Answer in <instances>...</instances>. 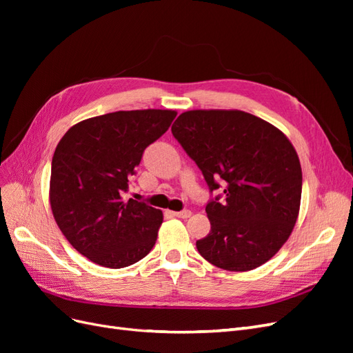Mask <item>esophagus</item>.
Instances as JSON below:
<instances>
[{
	"mask_svg": "<svg viewBox=\"0 0 353 353\" xmlns=\"http://www.w3.org/2000/svg\"><path fill=\"white\" fill-rule=\"evenodd\" d=\"M174 216L176 218H190L191 216V212L190 210H181V212H172Z\"/></svg>",
	"mask_w": 353,
	"mask_h": 353,
	"instance_id": "1",
	"label": "esophagus"
}]
</instances>
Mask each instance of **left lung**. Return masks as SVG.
I'll list each match as a JSON object with an SVG mask.
<instances>
[{
	"instance_id": "left-lung-1",
	"label": "left lung",
	"mask_w": 353,
	"mask_h": 353,
	"mask_svg": "<svg viewBox=\"0 0 353 353\" xmlns=\"http://www.w3.org/2000/svg\"><path fill=\"white\" fill-rule=\"evenodd\" d=\"M172 134L194 160L209 190L210 232L199 253L221 270L243 272L268 262L290 237L302 197V168L290 140L241 110H188Z\"/></svg>"
}]
</instances>
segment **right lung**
I'll return each mask as SVG.
<instances>
[{
    "label": "right lung",
    "mask_w": 353,
    "mask_h": 353,
    "mask_svg": "<svg viewBox=\"0 0 353 353\" xmlns=\"http://www.w3.org/2000/svg\"><path fill=\"white\" fill-rule=\"evenodd\" d=\"M175 116L160 109L108 113L73 125L59 141L50 178L52 216L91 262L125 268L153 249L162 210L122 196L145 147Z\"/></svg>",
    "instance_id": "obj_1"
}]
</instances>
